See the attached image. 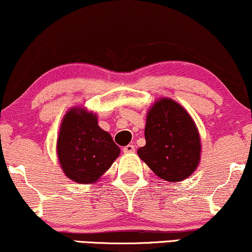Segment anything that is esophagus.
Segmentation results:
<instances>
[{
    "label": "esophagus",
    "mask_w": 252,
    "mask_h": 252,
    "mask_svg": "<svg viewBox=\"0 0 252 252\" xmlns=\"http://www.w3.org/2000/svg\"><path fill=\"white\" fill-rule=\"evenodd\" d=\"M123 152H124V154H132V152H135V145L129 144V145L124 146Z\"/></svg>",
    "instance_id": "obj_1"
}]
</instances>
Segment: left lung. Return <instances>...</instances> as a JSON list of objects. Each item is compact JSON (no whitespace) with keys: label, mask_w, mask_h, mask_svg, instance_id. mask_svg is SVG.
Instances as JSON below:
<instances>
[{"label":"left lung","mask_w":252,"mask_h":252,"mask_svg":"<svg viewBox=\"0 0 252 252\" xmlns=\"http://www.w3.org/2000/svg\"><path fill=\"white\" fill-rule=\"evenodd\" d=\"M144 135L146 144L137 154L160 179L183 181L199 166V130L187 110L172 98L160 97L149 108Z\"/></svg>","instance_id":"1"}]
</instances>
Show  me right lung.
I'll return each mask as SVG.
<instances>
[{"instance_id": "obj_1", "label": "right lung", "mask_w": 252, "mask_h": 252, "mask_svg": "<svg viewBox=\"0 0 252 252\" xmlns=\"http://www.w3.org/2000/svg\"><path fill=\"white\" fill-rule=\"evenodd\" d=\"M121 149L101 129L97 116L84 107H73L63 117L57 156L65 176L78 184H94L109 170Z\"/></svg>"}]
</instances>
